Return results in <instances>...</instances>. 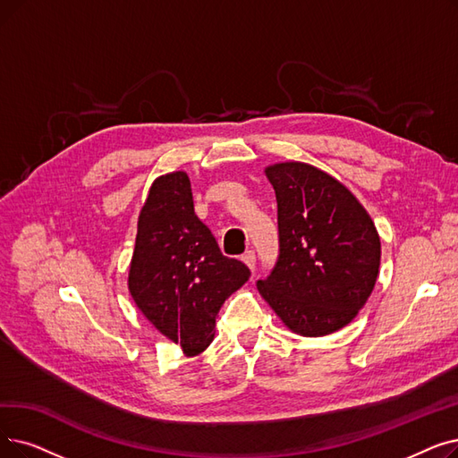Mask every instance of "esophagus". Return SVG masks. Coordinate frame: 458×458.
I'll use <instances>...</instances> for the list:
<instances>
[{"label":"esophagus","instance_id":"34e87169","mask_svg":"<svg viewBox=\"0 0 458 458\" xmlns=\"http://www.w3.org/2000/svg\"><path fill=\"white\" fill-rule=\"evenodd\" d=\"M242 262L254 273V264H256V254L252 250H247L243 256H242Z\"/></svg>","mask_w":458,"mask_h":458}]
</instances>
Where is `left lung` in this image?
Instances as JSON below:
<instances>
[{"instance_id": "obj_1", "label": "left lung", "mask_w": 458, "mask_h": 458, "mask_svg": "<svg viewBox=\"0 0 458 458\" xmlns=\"http://www.w3.org/2000/svg\"><path fill=\"white\" fill-rule=\"evenodd\" d=\"M278 216V260L258 292L297 335L348 326L370 297L382 243L370 215L339 180L307 163L267 166Z\"/></svg>"}]
</instances>
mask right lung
Wrapping results in <instances>:
<instances>
[{
    "label": "right lung",
    "instance_id": "right-lung-1",
    "mask_svg": "<svg viewBox=\"0 0 458 458\" xmlns=\"http://www.w3.org/2000/svg\"><path fill=\"white\" fill-rule=\"evenodd\" d=\"M249 276V267L223 256L196 216L189 175H158L138 215L127 281L153 327L187 357L202 353L215 339L218 310Z\"/></svg>",
    "mask_w": 458,
    "mask_h": 458
}]
</instances>
